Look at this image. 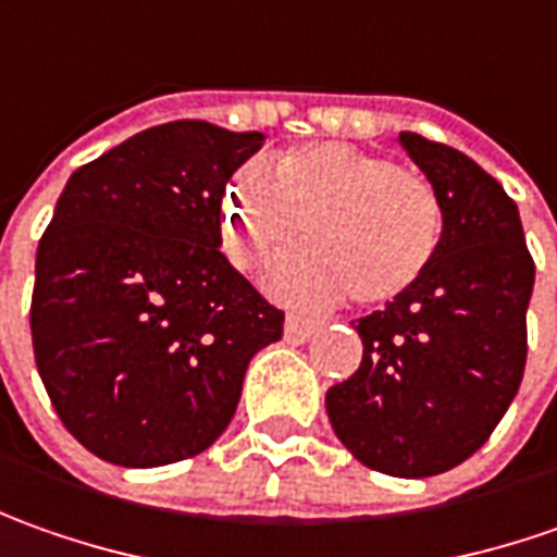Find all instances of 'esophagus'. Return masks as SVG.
Listing matches in <instances>:
<instances>
[{"label":"esophagus","instance_id":"1","mask_svg":"<svg viewBox=\"0 0 557 557\" xmlns=\"http://www.w3.org/2000/svg\"><path fill=\"white\" fill-rule=\"evenodd\" d=\"M317 330H320V323H314V320H301V317L289 314L283 323V338L289 345H305V342H311Z\"/></svg>","mask_w":557,"mask_h":557}]
</instances>
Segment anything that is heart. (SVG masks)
I'll return each mask as SVG.
<instances>
[{"label": "heart", "instance_id": "1", "mask_svg": "<svg viewBox=\"0 0 557 557\" xmlns=\"http://www.w3.org/2000/svg\"><path fill=\"white\" fill-rule=\"evenodd\" d=\"M318 240L311 247L307 240ZM444 202L425 175L345 141H317L243 165L224 202L231 256L264 271L283 301L382 305L410 293L437 259Z\"/></svg>", "mask_w": 557, "mask_h": 557}]
</instances>
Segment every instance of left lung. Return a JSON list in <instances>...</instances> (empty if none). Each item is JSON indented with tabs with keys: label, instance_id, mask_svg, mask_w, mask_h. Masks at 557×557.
<instances>
[{
	"label": "left lung",
	"instance_id": "1",
	"mask_svg": "<svg viewBox=\"0 0 557 557\" xmlns=\"http://www.w3.org/2000/svg\"><path fill=\"white\" fill-rule=\"evenodd\" d=\"M397 145L441 194L444 240L410 293L357 320L363 360L326 392V412L367 469L432 478L481 450L518 394L536 268L493 175L416 132Z\"/></svg>",
	"mask_w": 557,
	"mask_h": 557
}]
</instances>
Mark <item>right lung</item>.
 Here are the masks:
<instances>
[{
	"label": "right lung",
	"instance_id": "add662e5",
	"mask_svg": "<svg viewBox=\"0 0 557 557\" xmlns=\"http://www.w3.org/2000/svg\"><path fill=\"white\" fill-rule=\"evenodd\" d=\"M261 132L153 125L70 175L36 252L33 355L88 453L157 469L212 447L283 311L221 256L227 178Z\"/></svg>",
	"mask_w": 557,
	"mask_h": 557
}]
</instances>
